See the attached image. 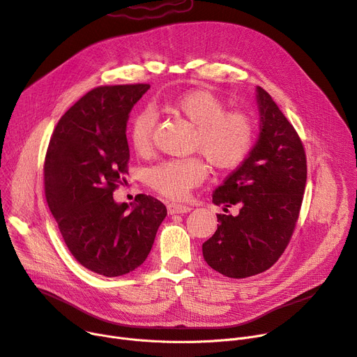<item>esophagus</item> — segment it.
<instances>
[{
  "instance_id": "34e87169",
  "label": "esophagus",
  "mask_w": 357,
  "mask_h": 357,
  "mask_svg": "<svg viewBox=\"0 0 357 357\" xmlns=\"http://www.w3.org/2000/svg\"><path fill=\"white\" fill-rule=\"evenodd\" d=\"M188 211H191V207H188V205H179V204H169L167 205L169 214H183Z\"/></svg>"
}]
</instances>
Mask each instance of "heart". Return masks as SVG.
<instances>
[{"label": "heart", "instance_id": "obj_1", "mask_svg": "<svg viewBox=\"0 0 357 357\" xmlns=\"http://www.w3.org/2000/svg\"><path fill=\"white\" fill-rule=\"evenodd\" d=\"M167 107L188 119L194 126L191 147L208 163L227 171L238 166L253 144V123L240 111H226V104L215 93L205 89L183 92L167 102ZM156 126L153 109L139 111L130 123V140L139 153L152 146ZM205 166L198 158L172 159L150 171V185L169 199H183L190 190L202 182Z\"/></svg>", "mask_w": 357, "mask_h": 357}]
</instances>
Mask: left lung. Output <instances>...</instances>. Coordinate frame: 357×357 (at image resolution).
I'll list each match as a JSON object with an SVG mask.
<instances>
[{
    "label": "left lung",
    "mask_w": 357,
    "mask_h": 357,
    "mask_svg": "<svg viewBox=\"0 0 357 357\" xmlns=\"http://www.w3.org/2000/svg\"><path fill=\"white\" fill-rule=\"evenodd\" d=\"M259 136L248 158L213 192L222 205L217 230L202 245L207 264L229 278L269 269L287 249L303 204L307 159L295 128L269 93L256 86ZM237 204L236 216L228 208Z\"/></svg>",
    "instance_id": "left-lung-1"
}]
</instances>
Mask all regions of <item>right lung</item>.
Here are the masks:
<instances>
[{
    "instance_id": "right-lung-1",
    "label": "right lung",
    "mask_w": 357,
    "mask_h": 357,
    "mask_svg": "<svg viewBox=\"0 0 357 357\" xmlns=\"http://www.w3.org/2000/svg\"><path fill=\"white\" fill-rule=\"evenodd\" d=\"M149 88L89 91L62 116L46 153V201L66 246L82 266L108 278L143 264L167 214L150 195L130 204L112 198L127 174L130 111Z\"/></svg>"
}]
</instances>
